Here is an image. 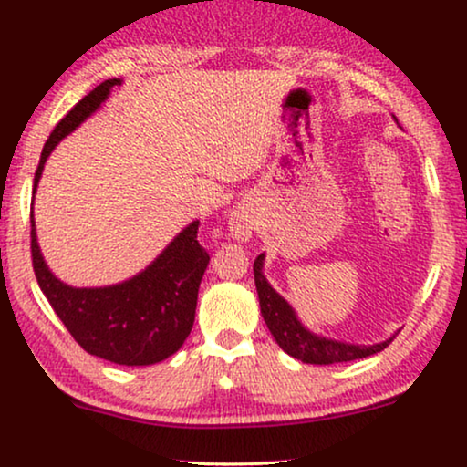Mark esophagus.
<instances>
[{"label":"esophagus","instance_id":"obj_1","mask_svg":"<svg viewBox=\"0 0 467 467\" xmlns=\"http://www.w3.org/2000/svg\"><path fill=\"white\" fill-rule=\"evenodd\" d=\"M229 232H232L235 240H242V242H246L253 235V219L244 208H238L232 213V219H229Z\"/></svg>","mask_w":467,"mask_h":467}]
</instances>
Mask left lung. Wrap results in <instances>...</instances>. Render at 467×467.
Wrapping results in <instances>:
<instances>
[{
	"label": "left lung",
	"instance_id": "obj_1",
	"mask_svg": "<svg viewBox=\"0 0 467 467\" xmlns=\"http://www.w3.org/2000/svg\"><path fill=\"white\" fill-rule=\"evenodd\" d=\"M264 254H259L253 264L254 272V285H257L259 293V306L264 321L274 336V340L278 342V347L285 350L286 355L296 357V359L304 363H315V366H329V363H342V361H355L369 357L374 353L385 350L389 344L393 342V337L380 342V344H369V347H361V344H347L331 340V337H323L312 334L299 323L296 317V310L286 304L285 297H280L276 291L272 289V285L267 283L264 276Z\"/></svg>",
	"mask_w": 467,
	"mask_h": 467
}]
</instances>
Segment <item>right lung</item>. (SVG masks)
I'll return each instance as SVG.
<instances>
[{
  "mask_svg": "<svg viewBox=\"0 0 467 467\" xmlns=\"http://www.w3.org/2000/svg\"><path fill=\"white\" fill-rule=\"evenodd\" d=\"M117 85L120 78L104 80L57 123L42 149L34 193L55 146L91 117ZM197 227L200 221L184 227L138 276L112 286L76 289L55 278L44 264L31 214V261L37 285L88 355L119 366H152L174 355L193 327L197 291L210 261L206 248L197 242Z\"/></svg>",
  "mask_w": 467,
  "mask_h": 467,
  "instance_id": "add662e5",
  "label": "right lung"
}]
</instances>
